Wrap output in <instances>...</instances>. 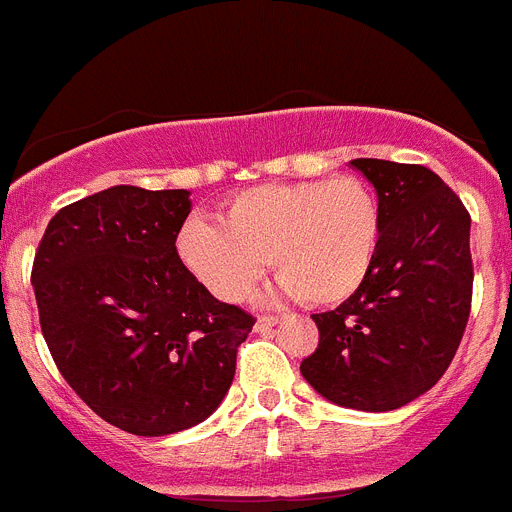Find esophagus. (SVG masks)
I'll return each mask as SVG.
<instances>
[{
    "label": "esophagus",
    "mask_w": 512,
    "mask_h": 512,
    "mask_svg": "<svg viewBox=\"0 0 512 512\" xmlns=\"http://www.w3.org/2000/svg\"><path fill=\"white\" fill-rule=\"evenodd\" d=\"M277 323H279V318H274V315H261V318L256 320V330H259V333H264V330H271Z\"/></svg>",
    "instance_id": "1"
}]
</instances>
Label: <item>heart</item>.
<instances>
[{
  "instance_id": "1",
  "label": "heart",
  "mask_w": 512,
  "mask_h": 512,
  "mask_svg": "<svg viewBox=\"0 0 512 512\" xmlns=\"http://www.w3.org/2000/svg\"><path fill=\"white\" fill-rule=\"evenodd\" d=\"M377 197L359 176L261 184L233 194L223 220L192 215L176 235L182 264L220 300H243L269 266L307 305L348 300L379 248Z\"/></svg>"
}]
</instances>
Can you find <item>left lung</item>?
<instances>
[{"mask_svg": "<svg viewBox=\"0 0 512 512\" xmlns=\"http://www.w3.org/2000/svg\"><path fill=\"white\" fill-rule=\"evenodd\" d=\"M351 166L377 192L379 248L354 295L312 315L320 341L300 372L333 405L387 413L431 390L459 348L472 307V217L425 166Z\"/></svg>", "mask_w": 512, "mask_h": 512, "instance_id": "obj_1", "label": "left lung"}]
</instances>
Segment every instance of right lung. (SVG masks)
Returning a JSON list of instances; mask_svg holds the SVG:
<instances>
[{
    "label": "right lung",
    "mask_w": 512,
    "mask_h": 512,
    "mask_svg": "<svg viewBox=\"0 0 512 512\" xmlns=\"http://www.w3.org/2000/svg\"><path fill=\"white\" fill-rule=\"evenodd\" d=\"M189 194L102 189L58 210L35 253L40 328L58 372L99 418L135 436L210 418L253 328L176 253Z\"/></svg>",
    "instance_id": "obj_1"
}]
</instances>
